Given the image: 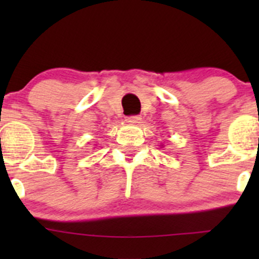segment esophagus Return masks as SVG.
<instances>
[{
  "mask_svg": "<svg viewBox=\"0 0 259 259\" xmlns=\"http://www.w3.org/2000/svg\"><path fill=\"white\" fill-rule=\"evenodd\" d=\"M142 117L139 115H132V116L126 117V121L130 122V124H137V122H140Z\"/></svg>",
  "mask_w": 259,
  "mask_h": 259,
  "instance_id": "obj_1",
  "label": "esophagus"
}]
</instances>
